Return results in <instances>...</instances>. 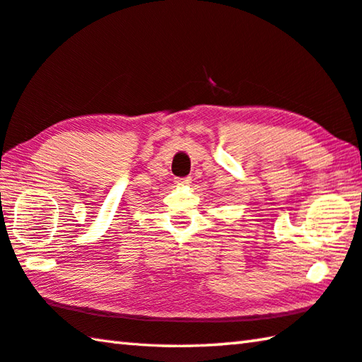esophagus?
Wrapping results in <instances>:
<instances>
[{"mask_svg": "<svg viewBox=\"0 0 362 362\" xmlns=\"http://www.w3.org/2000/svg\"><path fill=\"white\" fill-rule=\"evenodd\" d=\"M175 183L179 187H187V185H189V183H192V179H189V177H183V179H175Z\"/></svg>", "mask_w": 362, "mask_h": 362, "instance_id": "1", "label": "esophagus"}]
</instances>
